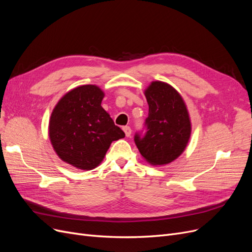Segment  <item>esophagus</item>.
I'll use <instances>...</instances> for the list:
<instances>
[{"instance_id":"1","label":"esophagus","mask_w":252,"mask_h":252,"mask_svg":"<svg viewBox=\"0 0 252 252\" xmlns=\"http://www.w3.org/2000/svg\"><path fill=\"white\" fill-rule=\"evenodd\" d=\"M123 129H124V132H125V134H126V137H129V136H130V134H132V128H130L128 126H124V127H123Z\"/></svg>"}]
</instances>
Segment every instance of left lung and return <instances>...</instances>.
<instances>
[{
  "label": "left lung",
  "mask_w": 252,
  "mask_h": 252,
  "mask_svg": "<svg viewBox=\"0 0 252 252\" xmlns=\"http://www.w3.org/2000/svg\"><path fill=\"white\" fill-rule=\"evenodd\" d=\"M149 106L146 132L135 134V143L153 166L167 165L187 147L191 126L189 111L179 93L168 83L153 81L145 91Z\"/></svg>",
  "instance_id": "8db88e82"
}]
</instances>
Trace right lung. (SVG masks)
I'll list each match as a JSON object with an SVG mask.
<instances>
[{
	"mask_svg": "<svg viewBox=\"0 0 252 252\" xmlns=\"http://www.w3.org/2000/svg\"><path fill=\"white\" fill-rule=\"evenodd\" d=\"M104 95L95 85L78 86L65 94L51 113V144L62 160L77 169L99 166L112 142L126 136L101 106Z\"/></svg>",
	"mask_w": 252,
	"mask_h": 252,
	"instance_id": "right-lung-1",
	"label": "right lung"
}]
</instances>
